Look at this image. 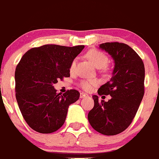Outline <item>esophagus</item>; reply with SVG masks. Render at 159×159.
Wrapping results in <instances>:
<instances>
[{
    "instance_id": "obj_1",
    "label": "esophagus",
    "mask_w": 159,
    "mask_h": 159,
    "mask_svg": "<svg viewBox=\"0 0 159 159\" xmlns=\"http://www.w3.org/2000/svg\"><path fill=\"white\" fill-rule=\"evenodd\" d=\"M88 94H87L86 93H84V92H81L80 93V98H86V97H88Z\"/></svg>"
}]
</instances>
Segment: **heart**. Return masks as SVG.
<instances>
[{"label": "heart", "mask_w": 159, "mask_h": 159, "mask_svg": "<svg viewBox=\"0 0 159 159\" xmlns=\"http://www.w3.org/2000/svg\"><path fill=\"white\" fill-rule=\"evenodd\" d=\"M86 56L88 58H89L91 61V62L97 68H103V69L106 68L107 65L108 61H109V58L108 56L103 52L102 51L98 49H91L86 54ZM77 64V58H75L71 63L70 66V71H74L75 67ZM98 84V81L97 80H82L80 82V87L82 88L83 90L86 91H90L93 89V87L97 86Z\"/></svg>", "instance_id": "obj_1"}]
</instances>
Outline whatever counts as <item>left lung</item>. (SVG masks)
<instances>
[{"instance_id": "left-lung-1", "label": "left lung", "mask_w": 159, "mask_h": 159, "mask_svg": "<svg viewBox=\"0 0 159 159\" xmlns=\"http://www.w3.org/2000/svg\"><path fill=\"white\" fill-rule=\"evenodd\" d=\"M114 61L112 77L98 89L99 95H110L107 102L92 97L93 109L88 121L96 131L106 136H114L131 124L144 95L145 67L142 58L128 45L105 43L100 45Z\"/></svg>"}]
</instances>
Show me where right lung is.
<instances>
[{
	"instance_id": "right-lung-1",
	"label": "right lung",
	"mask_w": 159,
	"mask_h": 159,
	"mask_svg": "<svg viewBox=\"0 0 159 159\" xmlns=\"http://www.w3.org/2000/svg\"><path fill=\"white\" fill-rule=\"evenodd\" d=\"M84 46L44 45L28 50L15 71L16 99L25 121L40 133H51L66 121L68 107L80 93L70 90L61 95L53 84L70 77V66Z\"/></svg>"
}]
</instances>
